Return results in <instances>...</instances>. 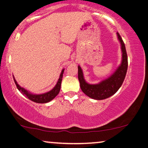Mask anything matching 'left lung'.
I'll return each mask as SVG.
<instances>
[{"label":"left lung","mask_w":148,"mask_h":148,"mask_svg":"<svg viewBox=\"0 0 148 148\" xmlns=\"http://www.w3.org/2000/svg\"><path fill=\"white\" fill-rule=\"evenodd\" d=\"M118 38L122 46V64L116 72L106 80L101 82L98 84H89L84 80L82 70L78 66V80L82 92L90 98L95 100H103L114 95L122 85L127 70V56L125 46L122 37L117 32Z\"/></svg>","instance_id":"obj_1"}]
</instances>
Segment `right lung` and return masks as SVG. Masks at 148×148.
I'll use <instances>...</instances> for the list:
<instances>
[{
  "label": "right lung",
  "instance_id": "obj_1",
  "mask_svg": "<svg viewBox=\"0 0 148 148\" xmlns=\"http://www.w3.org/2000/svg\"><path fill=\"white\" fill-rule=\"evenodd\" d=\"M64 70H62V71L61 72L60 78L58 79V82H57L56 85L55 86V87L53 88L51 91L46 92L45 94H38V95L32 94L29 93V92H28V91H26V90H25L23 88H21L18 84L16 80H15L14 78V76H13V78H14L15 84H16L18 90L19 91L23 94V95H25L26 97H27L28 99H30V100L33 101V102H36V103H47L48 102H50V101H51L59 94V92H60V87H61V82H62V80Z\"/></svg>",
  "mask_w": 148,
  "mask_h": 148
}]
</instances>
